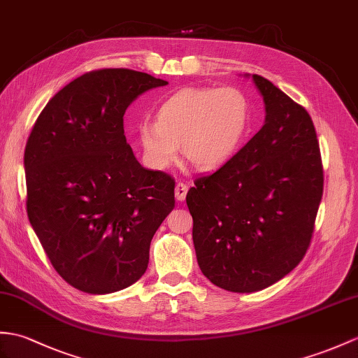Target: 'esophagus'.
Segmentation results:
<instances>
[{
  "mask_svg": "<svg viewBox=\"0 0 358 358\" xmlns=\"http://www.w3.org/2000/svg\"><path fill=\"white\" fill-rule=\"evenodd\" d=\"M187 189H189V186L185 185V182H181V181L177 182V185H176V198H177V201H185L186 194H187Z\"/></svg>",
  "mask_w": 358,
  "mask_h": 358,
  "instance_id": "obj_1",
  "label": "esophagus"
}]
</instances>
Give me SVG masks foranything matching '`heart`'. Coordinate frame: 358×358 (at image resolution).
Segmentation results:
<instances>
[{
	"mask_svg": "<svg viewBox=\"0 0 358 358\" xmlns=\"http://www.w3.org/2000/svg\"><path fill=\"white\" fill-rule=\"evenodd\" d=\"M250 124V102L238 87H189L160 105L157 120L141 122L137 134L145 162L169 168L178 145L196 169L210 171L234 155Z\"/></svg>",
	"mask_w": 358,
	"mask_h": 358,
	"instance_id": "heart-1",
	"label": "heart"
}]
</instances>
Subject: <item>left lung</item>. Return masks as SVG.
Segmentation results:
<instances>
[{
    "label": "left lung",
    "mask_w": 358,
    "mask_h": 358,
    "mask_svg": "<svg viewBox=\"0 0 358 358\" xmlns=\"http://www.w3.org/2000/svg\"><path fill=\"white\" fill-rule=\"evenodd\" d=\"M244 78L262 96V128L186 196L199 268L234 293L267 288L302 261L323 194L310 114L265 78Z\"/></svg>",
    "instance_id": "1"
}]
</instances>
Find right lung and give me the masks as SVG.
<instances>
[{
	"instance_id": "obj_1",
	"label": "right lung",
	"mask_w": 358,
	"mask_h": 358,
	"mask_svg": "<svg viewBox=\"0 0 358 358\" xmlns=\"http://www.w3.org/2000/svg\"><path fill=\"white\" fill-rule=\"evenodd\" d=\"M164 85L127 69L82 74L30 132L29 221L55 270L84 293H115L143 276L152 236L176 206V181L145 169L123 131L127 108Z\"/></svg>"
}]
</instances>
